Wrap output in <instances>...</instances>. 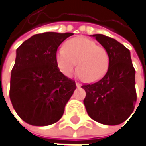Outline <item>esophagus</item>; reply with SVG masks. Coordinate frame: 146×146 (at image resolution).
I'll use <instances>...</instances> for the list:
<instances>
[{
  "instance_id": "esophagus-1",
  "label": "esophagus",
  "mask_w": 146,
  "mask_h": 146,
  "mask_svg": "<svg viewBox=\"0 0 146 146\" xmlns=\"http://www.w3.org/2000/svg\"><path fill=\"white\" fill-rule=\"evenodd\" d=\"M81 86L82 85L79 83V82H76V87H77V88H80Z\"/></svg>"
}]
</instances>
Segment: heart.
I'll return each instance as SVG.
<instances>
[{"label":"heart","instance_id":"obj_1","mask_svg":"<svg viewBox=\"0 0 146 146\" xmlns=\"http://www.w3.org/2000/svg\"><path fill=\"white\" fill-rule=\"evenodd\" d=\"M56 63L66 77L70 78L77 66L79 77L87 82H94L107 73L109 55L104 48L98 46L94 41L80 37L69 41L65 48L58 50Z\"/></svg>","mask_w":146,"mask_h":146}]
</instances>
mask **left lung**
Masks as SVG:
<instances>
[{"mask_svg": "<svg viewBox=\"0 0 146 146\" xmlns=\"http://www.w3.org/2000/svg\"><path fill=\"white\" fill-rule=\"evenodd\" d=\"M92 37L109 55V67L98 82L82 86L86 91L83 100L91 118L101 124L119 125L129 118L136 102L135 70L128 48L116 39L96 34Z\"/></svg>", "mask_w": 146, "mask_h": 146, "instance_id": "8db88e82", "label": "left lung"}]
</instances>
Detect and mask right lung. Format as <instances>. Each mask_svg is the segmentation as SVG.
Returning a JSON list of instances; mask_svg holds the SVG:
<instances>
[{"instance_id":"obj_1","label":"right lung","mask_w":146,"mask_h":146,"mask_svg":"<svg viewBox=\"0 0 146 146\" xmlns=\"http://www.w3.org/2000/svg\"><path fill=\"white\" fill-rule=\"evenodd\" d=\"M73 33L36 34L16 49L10 98L18 116L31 125L57 122L76 89L75 82L58 68V46Z\"/></svg>"}]
</instances>
